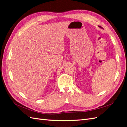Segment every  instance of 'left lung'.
I'll list each match as a JSON object with an SVG mask.
<instances>
[{"label": "left lung", "instance_id": "1", "mask_svg": "<svg viewBox=\"0 0 127 127\" xmlns=\"http://www.w3.org/2000/svg\"><path fill=\"white\" fill-rule=\"evenodd\" d=\"M99 27H100V28H101V27H100V26H99Z\"/></svg>", "mask_w": 127, "mask_h": 127}]
</instances>
